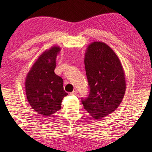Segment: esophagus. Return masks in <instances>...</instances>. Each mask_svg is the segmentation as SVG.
Wrapping results in <instances>:
<instances>
[{"mask_svg": "<svg viewBox=\"0 0 152 152\" xmlns=\"http://www.w3.org/2000/svg\"><path fill=\"white\" fill-rule=\"evenodd\" d=\"M77 93H78V91H77V90H74V91H73L72 92H71L70 94V95H76Z\"/></svg>", "mask_w": 152, "mask_h": 152, "instance_id": "esophagus-1", "label": "esophagus"}]
</instances>
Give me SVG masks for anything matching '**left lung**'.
I'll return each mask as SVG.
<instances>
[{
    "mask_svg": "<svg viewBox=\"0 0 152 152\" xmlns=\"http://www.w3.org/2000/svg\"><path fill=\"white\" fill-rule=\"evenodd\" d=\"M84 64L90 90L82 102L93 118L102 119L114 112L122 101L126 89L124 70L117 55L102 42L88 45Z\"/></svg>",
    "mask_w": 152,
    "mask_h": 152,
    "instance_id": "left-lung-1",
    "label": "left lung"
}]
</instances>
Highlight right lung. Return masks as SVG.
<instances>
[{"label": "right lung", "instance_id": "1", "mask_svg": "<svg viewBox=\"0 0 152 152\" xmlns=\"http://www.w3.org/2000/svg\"><path fill=\"white\" fill-rule=\"evenodd\" d=\"M61 51L53 46L38 57L25 78V92L32 108L42 115L51 116L61 108L64 91L62 78L54 72L56 58Z\"/></svg>", "mask_w": 152, "mask_h": 152}]
</instances>
